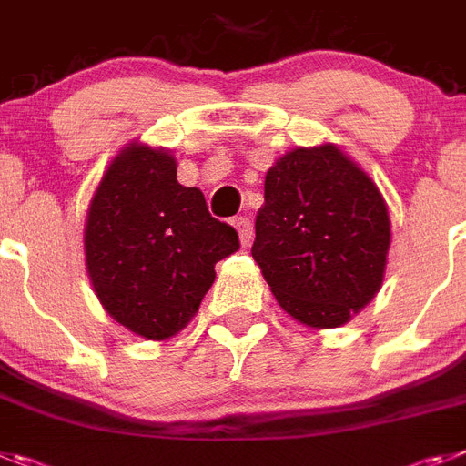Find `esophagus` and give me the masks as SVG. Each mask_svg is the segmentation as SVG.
Returning <instances> with one entry per match:
<instances>
[{
    "instance_id": "34e87169",
    "label": "esophagus",
    "mask_w": 466,
    "mask_h": 466,
    "mask_svg": "<svg viewBox=\"0 0 466 466\" xmlns=\"http://www.w3.org/2000/svg\"><path fill=\"white\" fill-rule=\"evenodd\" d=\"M233 226H236L242 248H249V245H252V238H254V230H252V224H249V218L236 217L233 218Z\"/></svg>"
}]
</instances>
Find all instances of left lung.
<instances>
[{"label":"left lung","mask_w":466,"mask_h":466,"mask_svg":"<svg viewBox=\"0 0 466 466\" xmlns=\"http://www.w3.org/2000/svg\"><path fill=\"white\" fill-rule=\"evenodd\" d=\"M254 228V261L297 323L339 328L380 292L391 248L389 207L335 143L278 157Z\"/></svg>","instance_id":"left-lung-1"}]
</instances>
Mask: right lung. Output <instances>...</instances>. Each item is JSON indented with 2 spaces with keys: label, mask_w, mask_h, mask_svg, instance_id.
<instances>
[{
  "label": "right lung",
  "mask_w": 466,
  "mask_h": 466,
  "mask_svg": "<svg viewBox=\"0 0 466 466\" xmlns=\"http://www.w3.org/2000/svg\"><path fill=\"white\" fill-rule=\"evenodd\" d=\"M236 228L207 212L200 188L177 181V157L129 141L110 160L89 202L85 261L113 320L162 341L193 320L214 264L238 252Z\"/></svg>",
  "instance_id": "obj_1"
}]
</instances>
